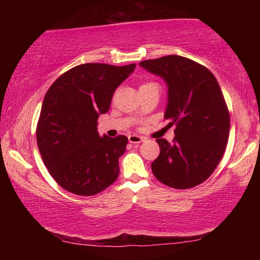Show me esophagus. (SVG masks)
Returning <instances> with one entry per match:
<instances>
[{"instance_id":"obj_1","label":"esophagus","mask_w":260,"mask_h":260,"mask_svg":"<svg viewBox=\"0 0 260 260\" xmlns=\"http://www.w3.org/2000/svg\"><path fill=\"white\" fill-rule=\"evenodd\" d=\"M128 141L131 143H141L143 141V138L142 136H139V135H129L128 136Z\"/></svg>"}]
</instances>
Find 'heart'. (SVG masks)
Returning <instances> with one entry per match:
<instances>
[{
    "mask_svg": "<svg viewBox=\"0 0 260 260\" xmlns=\"http://www.w3.org/2000/svg\"><path fill=\"white\" fill-rule=\"evenodd\" d=\"M150 85H156V83H155V82H144V83H142V85L140 86V89H141V88L147 87V86H150Z\"/></svg>",
    "mask_w": 260,
    "mask_h": 260,
    "instance_id": "obj_1",
    "label": "heart"
}]
</instances>
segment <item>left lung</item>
Here are the masks:
<instances>
[{
    "mask_svg": "<svg viewBox=\"0 0 260 260\" xmlns=\"http://www.w3.org/2000/svg\"><path fill=\"white\" fill-rule=\"evenodd\" d=\"M169 87L164 114L175 125L172 143L157 139L159 156L151 164L158 181L175 189L201 184L213 173L226 150L231 117L217 79L186 57L169 55L141 61Z\"/></svg>",
    "mask_w": 260,
    "mask_h": 260,
    "instance_id": "left-lung-1",
    "label": "left lung"
}]
</instances>
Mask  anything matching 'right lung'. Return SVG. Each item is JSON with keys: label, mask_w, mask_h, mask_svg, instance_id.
Here are the masks:
<instances>
[{"label": "right lung", "mask_w": 260, "mask_h": 260, "mask_svg": "<svg viewBox=\"0 0 260 260\" xmlns=\"http://www.w3.org/2000/svg\"><path fill=\"white\" fill-rule=\"evenodd\" d=\"M135 67L81 64L48 89L37 125L38 147L50 175L65 190L93 196L117 180L128 139L101 138L98 119L109 111L114 90Z\"/></svg>", "instance_id": "1"}]
</instances>
